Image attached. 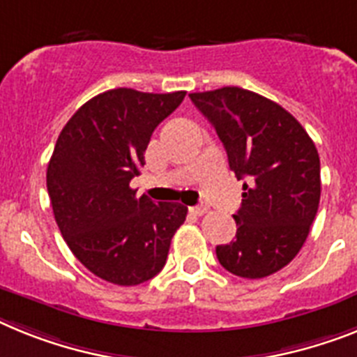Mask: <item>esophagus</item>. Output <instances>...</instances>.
<instances>
[{
    "label": "esophagus",
    "mask_w": 357,
    "mask_h": 357,
    "mask_svg": "<svg viewBox=\"0 0 357 357\" xmlns=\"http://www.w3.org/2000/svg\"><path fill=\"white\" fill-rule=\"evenodd\" d=\"M190 212H192V214H196V215H203V214H206V212H208V206H206V205L190 206Z\"/></svg>",
    "instance_id": "1"
}]
</instances>
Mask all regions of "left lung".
Returning <instances> with one entry per match:
<instances>
[{"label":"left lung","mask_w":357,"mask_h":357,"mask_svg":"<svg viewBox=\"0 0 357 357\" xmlns=\"http://www.w3.org/2000/svg\"><path fill=\"white\" fill-rule=\"evenodd\" d=\"M229 167L245 179L236 239L218 245L221 266L247 280L281 271L301 250L321 196L319 154L301 123L274 101L239 86L194 92Z\"/></svg>","instance_id":"1"}]
</instances>
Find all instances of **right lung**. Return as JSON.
I'll return each instance as SVG.
<instances>
[{
  "mask_svg": "<svg viewBox=\"0 0 357 357\" xmlns=\"http://www.w3.org/2000/svg\"><path fill=\"white\" fill-rule=\"evenodd\" d=\"M185 94H98L68 119L54 146L47 190L56 223L72 254L114 285H139L160 274L187 218L181 203H155L130 188L154 128Z\"/></svg>",
  "mask_w": 357,
  "mask_h": 357,
  "instance_id": "1",
  "label": "right lung"
}]
</instances>
